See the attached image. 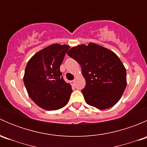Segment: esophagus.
I'll use <instances>...</instances> for the list:
<instances>
[{
    "label": "esophagus",
    "mask_w": 147,
    "mask_h": 147,
    "mask_svg": "<svg viewBox=\"0 0 147 147\" xmlns=\"http://www.w3.org/2000/svg\"><path fill=\"white\" fill-rule=\"evenodd\" d=\"M70 83H71V84H72V86H74V85H75V80H72V81H71V82H70Z\"/></svg>",
    "instance_id": "esophagus-1"
}]
</instances>
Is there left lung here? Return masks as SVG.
Segmentation results:
<instances>
[{
	"instance_id": "8db88e82",
	"label": "left lung",
	"mask_w": 147,
	"mask_h": 147,
	"mask_svg": "<svg viewBox=\"0 0 147 147\" xmlns=\"http://www.w3.org/2000/svg\"><path fill=\"white\" fill-rule=\"evenodd\" d=\"M67 55L82 67L86 81L82 92L87 105L101 110L115 106L127 86V71L119 57L93 42L75 46Z\"/></svg>"
}]
</instances>
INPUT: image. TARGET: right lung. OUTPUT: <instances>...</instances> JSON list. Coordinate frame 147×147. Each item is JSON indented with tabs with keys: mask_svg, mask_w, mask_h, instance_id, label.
Here are the masks:
<instances>
[{
	"mask_svg": "<svg viewBox=\"0 0 147 147\" xmlns=\"http://www.w3.org/2000/svg\"><path fill=\"white\" fill-rule=\"evenodd\" d=\"M69 46L55 43L35 53L28 62L23 82L31 100L45 110L67 104L72 90L62 77L60 67Z\"/></svg>",
	"mask_w": 147,
	"mask_h": 147,
	"instance_id": "right-lung-1",
	"label": "right lung"
}]
</instances>
